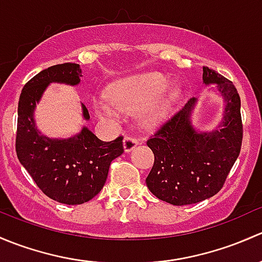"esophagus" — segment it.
Returning a JSON list of instances; mask_svg holds the SVG:
<instances>
[{
  "instance_id": "obj_1",
  "label": "esophagus",
  "mask_w": 262,
  "mask_h": 262,
  "mask_svg": "<svg viewBox=\"0 0 262 262\" xmlns=\"http://www.w3.org/2000/svg\"><path fill=\"white\" fill-rule=\"evenodd\" d=\"M136 145H139V140H137L135 136H131V135H126L125 139H123V147H125L126 152H128V151L135 149Z\"/></svg>"
}]
</instances>
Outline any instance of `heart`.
<instances>
[{
	"label": "heart",
	"mask_w": 262,
	"mask_h": 262,
	"mask_svg": "<svg viewBox=\"0 0 262 262\" xmlns=\"http://www.w3.org/2000/svg\"><path fill=\"white\" fill-rule=\"evenodd\" d=\"M166 87L168 79L163 74L147 72L118 80L113 85L110 96L113 103L126 112L132 113L145 108L146 120L155 122L169 112L179 96L178 90L165 92ZM96 110L102 117L115 118L117 116L115 107L107 102H97Z\"/></svg>",
	"instance_id": "heart-1"
}]
</instances>
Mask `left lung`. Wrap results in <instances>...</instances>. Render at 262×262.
Returning a JSON list of instances; mask_svg holds the SVG:
<instances>
[{"mask_svg":"<svg viewBox=\"0 0 262 262\" xmlns=\"http://www.w3.org/2000/svg\"><path fill=\"white\" fill-rule=\"evenodd\" d=\"M203 82L215 83L226 99L221 127L209 134H198L191 127L193 97L146 141L155 158L146 178L147 188L174 206L198 203L217 194L241 151L244 125L236 87L208 67H203Z\"/></svg>","mask_w":262,"mask_h":262,"instance_id":"obj_1","label":"left lung"}]
</instances>
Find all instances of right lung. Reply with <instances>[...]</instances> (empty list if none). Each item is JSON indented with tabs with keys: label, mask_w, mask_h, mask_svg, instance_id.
I'll use <instances>...</instances> for the list:
<instances>
[{
	"label": "right lung",
	"mask_w": 262,
	"mask_h": 262,
	"mask_svg": "<svg viewBox=\"0 0 262 262\" xmlns=\"http://www.w3.org/2000/svg\"><path fill=\"white\" fill-rule=\"evenodd\" d=\"M79 64L63 63L44 69L32 77L21 91L17 108L16 154L39 189L59 203L82 204L101 191L112 160L123 152V137L99 140L83 128L68 140L42 136L35 127L32 112L42 92L51 82L75 85L80 82ZM83 116L90 113L83 106Z\"/></svg>",
	"instance_id": "add662e5"
}]
</instances>
